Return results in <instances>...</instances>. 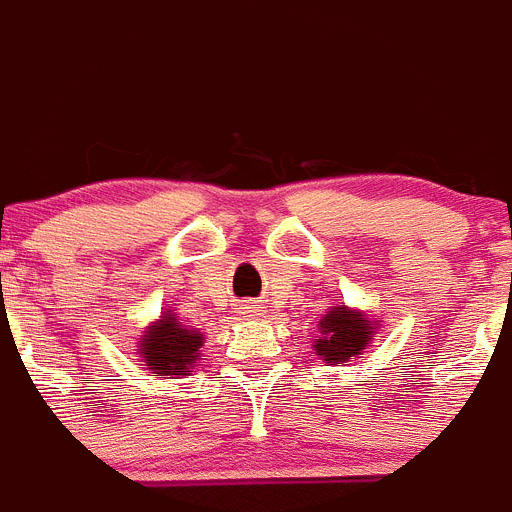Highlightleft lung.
Masks as SVG:
<instances>
[{"label":"left lung","mask_w":512,"mask_h":512,"mask_svg":"<svg viewBox=\"0 0 512 512\" xmlns=\"http://www.w3.org/2000/svg\"><path fill=\"white\" fill-rule=\"evenodd\" d=\"M372 341V323L346 305L328 310L320 320V336L315 338V354L328 364H341L351 356H359Z\"/></svg>","instance_id":"1"}]
</instances>
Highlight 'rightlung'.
I'll use <instances>...</instances> for the list:
<instances>
[{"mask_svg": "<svg viewBox=\"0 0 512 512\" xmlns=\"http://www.w3.org/2000/svg\"><path fill=\"white\" fill-rule=\"evenodd\" d=\"M202 341H205L202 333L179 325V320L169 310L161 315L158 323H153L146 330V338L140 341L138 354L146 369H151L153 377L176 379L179 374L189 377V372L200 359L197 351L202 348Z\"/></svg>", "mask_w": 512, "mask_h": 512, "instance_id": "add662e5", "label": "right lung"}]
</instances>
